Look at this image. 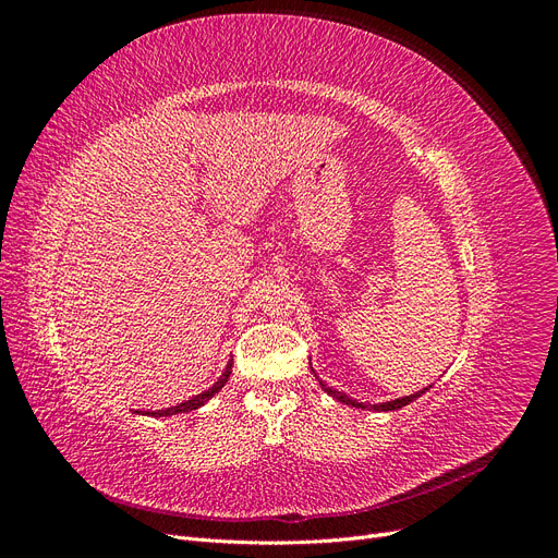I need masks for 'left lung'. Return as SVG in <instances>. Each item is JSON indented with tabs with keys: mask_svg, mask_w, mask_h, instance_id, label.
I'll use <instances>...</instances> for the list:
<instances>
[{
	"mask_svg": "<svg viewBox=\"0 0 558 558\" xmlns=\"http://www.w3.org/2000/svg\"><path fill=\"white\" fill-rule=\"evenodd\" d=\"M318 384H320V388H324V391L328 393V396H332L335 400H340V402H344V404H351V408H359V410H375V412H393V410H400V408H404V404H410V402H414L416 398H421L424 396L430 386H426V388H421V391H416V393H412V396H404V398H396V400H388V402H377V404H365V402H359V400H353V398H349L347 393H342V391H335L332 386H326L324 381L318 379Z\"/></svg>",
	"mask_w": 558,
	"mask_h": 558,
	"instance_id": "1",
	"label": "left lung"
}]
</instances>
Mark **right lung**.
Segmentation results:
<instances>
[{"mask_svg": "<svg viewBox=\"0 0 558 558\" xmlns=\"http://www.w3.org/2000/svg\"><path fill=\"white\" fill-rule=\"evenodd\" d=\"M230 373H232V361L226 365L223 375L218 377V381H216L211 388H207V391H202L199 396H193L191 400L179 402V404H174V408H167V410H156V412H134V414H148V416H174V414H185V412L199 410L202 404H205L207 400H211V398H214L218 391H221V388L226 386V381L230 379Z\"/></svg>", "mask_w": 558, "mask_h": 558, "instance_id": "obj_1", "label": "right lung"}]
</instances>
